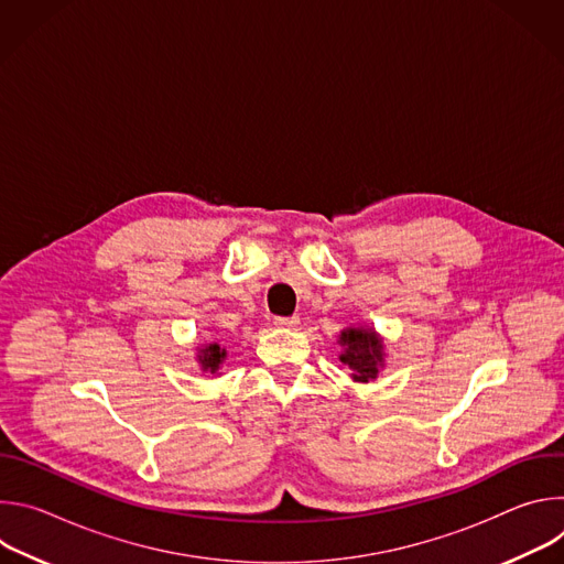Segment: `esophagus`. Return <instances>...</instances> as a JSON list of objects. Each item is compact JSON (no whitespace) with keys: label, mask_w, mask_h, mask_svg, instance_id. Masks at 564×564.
Returning <instances> with one entry per match:
<instances>
[{"label":"esophagus","mask_w":564,"mask_h":564,"mask_svg":"<svg viewBox=\"0 0 564 564\" xmlns=\"http://www.w3.org/2000/svg\"><path fill=\"white\" fill-rule=\"evenodd\" d=\"M299 316H274V326L276 328H296L299 326Z\"/></svg>","instance_id":"1"}]
</instances>
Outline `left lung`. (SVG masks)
I'll list each match as a JSON object with an SVG mask.
<instances>
[{"label": "left lung", "mask_w": 564, "mask_h": 564, "mask_svg": "<svg viewBox=\"0 0 564 564\" xmlns=\"http://www.w3.org/2000/svg\"><path fill=\"white\" fill-rule=\"evenodd\" d=\"M341 346L346 348L341 361L352 370V379L368 381L377 377L381 366V341L372 330L348 328L341 333Z\"/></svg>", "instance_id": "1"}]
</instances>
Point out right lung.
Here are the masks:
<instances>
[{
  "instance_id": "right-lung-1",
  "label": "right lung",
  "mask_w": 564,
  "mask_h": 564,
  "mask_svg": "<svg viewBox=\"0 0 564 564\" xmlns=\"http://www.w3.org/2000/svg\"><path fill=\"white\" fill-rule=\"evenodd\" d=\"M223 359H225V350H223L218 344H212L209 348H205V350H203V357H200L203 368H205V370H212V372L218 370V366L223 364Z\"/></svg>"
}]
</instances>
